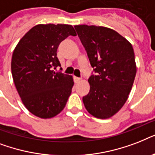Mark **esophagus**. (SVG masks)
<instances>
[{"mask_svg":"<svg viewBox=\"0 0 155 155\" xmlns=\"http://www.w3.org/2000/svg\"><path fill=\"white\" fill-rule=\"evenodd\" d=\"M81 80H82L81 78H79V77H76V76H74V81H75V83L80 82Z\"/></svg>","mask_w":155,"mask_h":155,"instance_id":"obj_1","label":"esophagus"}]
</instances>
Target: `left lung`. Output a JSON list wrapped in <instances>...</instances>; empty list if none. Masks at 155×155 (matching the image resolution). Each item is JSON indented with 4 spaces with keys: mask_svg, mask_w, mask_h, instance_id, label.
<instances>
[{
    "mask_svg": "<svg viewBox=\"0 0 155 155\" xmlns=\"http://www.w3.org/2000/svg\"><path fill=\"white\" fill-rule=\"evenodd\" d=\"M96 75L88 79L90 91L83 97L87 112L100 119L117 113L126 102L137 72L134 51L117 31L96 25H75Z\"/></svg>",
    "mask_w": 155,
    "mask_h": 155,
    "instance_id": "1",
    "label": "left lung"
}]
</instances>
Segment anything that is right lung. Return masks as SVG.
<instances>
[{
  "label": "right lung",
  "instance_id": "obj_1",
  "mask_svg": "<svg viewBox=\"0 0 155 155\" xmlns=\"http://www.w3.org/2000/svg\"><path fill=\"white\" fill-rule=\"evenodd\" d=\"M69 35L76 36L72 25L39 24L21 38L13 51L11 71L17 91L25 108L40 118L58 115L71 92L72 76L54 71L61 67L58 45Z\"/></svg>",
  "mask_w": 155,
  "mask_h": 155
}]
</instances>
